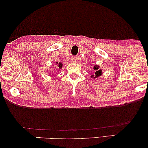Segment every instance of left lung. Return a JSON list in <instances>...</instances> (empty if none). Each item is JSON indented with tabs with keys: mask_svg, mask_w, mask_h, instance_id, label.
I'll list each match as a JSON object with an SVG mask.
<instances>
[{
	"mask_svg": "<svg viewBox=\"0 0 148 148\" xmlns=\"http://www.w3.org/2000/svg\"><path fill=\"white\" fill-rule=\"evenodd\" d=\"M99 67L98 65H94V71H95V73L94 75H91V78H93V79H96V78H98V77H100L101 75V74H102V72H101V69H99Z\"/></svg>",
	"mask_w": 148,
	"mask_h": 148,
	"instance_id": "8db88e82",
	"label": "left lung"
}]
</instances>
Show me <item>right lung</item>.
Here are the masks:
<instances>
[{
	"label": "right lung",
	"instance_id": "add662e5",
	"mask_svg": "<svg viewBox=\"0 0 148 148\" xmlns=\"http://www.w3.org/2000/svg\"><path fill=\"white\" fill-rule=\"evenodd\" d=\"M56 64H57V65H58V67H59V69H62V65H63V64H62L61 62H60V63H58V62H56Z\"/></svg>",
	"mask_w": 148,
	"mask_h": 148
}]
</instances>
